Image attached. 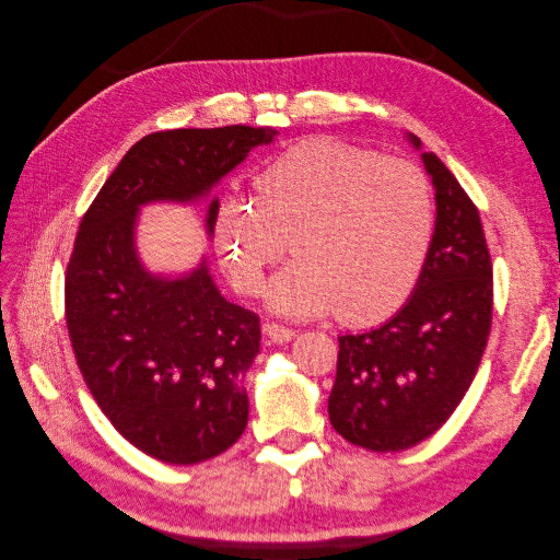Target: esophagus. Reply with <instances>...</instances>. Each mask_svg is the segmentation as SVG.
Returning <instances> with one entry per match:
<instances>
[{
    "label": "esophagus",
    "instance_id": "obj_1",
    "mask_svg": "<svg viewBox=\"0 0 560 560\" xmlns=\"http://www.w3.org/2000/svg\"><path fill=\"white\" fill-rule=\"evenodd\" d=\"M264 332H266V337H269L276 343H287V341H291V339L296 337V330L284 328L280 324H264Z\"/></svg>",
    "mask_w": 560,
    "mask_h": 560
}]
</instances>
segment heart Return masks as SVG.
<instances>
[{
	"label": "heart",
	"mask_w": 560,
	"mask_h": 560,
	"mask_svg": "<svg viewBox=\"0 0 560 560\" xmlns=\"http://www.w3.org/2000/svg\"><path fill=\"white\" fill-rule=\"evenodd\" d=\"M255 198L214 211L217 250L232 282L255 294L291 238L296 259L266 287L273 312L312 318L337 310L371 326L404 307L435 232L431 182L417 166L335 139H307L266 166Z\"/></svg>",
	"instance_id": "1"
}]
</instances>
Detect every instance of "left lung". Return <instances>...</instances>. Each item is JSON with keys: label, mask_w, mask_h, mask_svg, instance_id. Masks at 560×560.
<instances>
[{"label": "left lung", "mask_w": 560, "mask_h": 560, "mask_svg": "<svg viewBox=\"0 0 560 560\" xmlns=\"http://www.w3.org/2000/svg\"><path fill=\"white\" fill-rule=\"evenodd\" d=\"M415 150L421 141L406 137ZM435 232L408 303L383 326L339 337L328 398L335 431L369 451H404L454 415L492 324V261L478 209L433 152Z\"/></svg>", "instance_id": "1"}]
</instances>
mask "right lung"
Returning <instances> with one entry per match:
<instances>
[{
  "mask_svg": "<svg viewBox=\"0 0 560 560\" xmlns=\"http://www.w3.org/2000/svg\"><path fill=\"white\" fill-rule=\"evenodd\" d=\"M273 127L171 129L129 148L79 225L66 273V324L79 371L114 429L168 465L217 458L248 423L244 376L259 353V316L221 296L202 257L182 276L139 257V211L207 202Z\"/></svg>",
  "mask_w": 560,
  "mask_h": 560,
  "instance_id": "add662e5",
  "label": "right lung"
}]
</instances>
